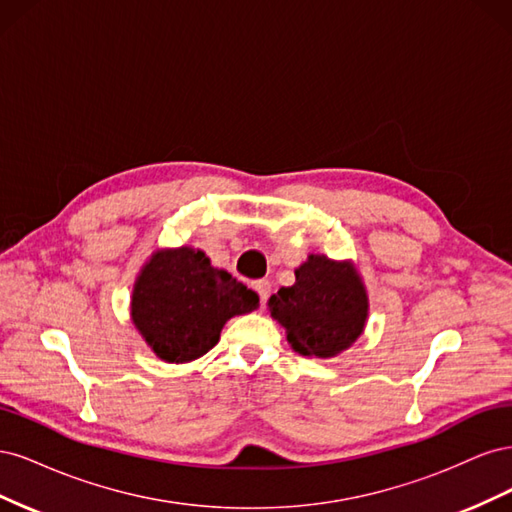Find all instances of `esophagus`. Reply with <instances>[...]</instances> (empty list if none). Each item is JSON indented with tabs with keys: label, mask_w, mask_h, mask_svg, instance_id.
Returning a JSON list of instances; mask_svg holds the SVG:
<instances>
[{
	"label": "esophagus",
	"mask_w": 512,
	"mask_h": 512,
	"mask_svg": "<svg viewBox=\"0 0 512 512\" xmlns=\"http://www.w3.org/2000/svg\"><path fill=\"white\" fill-rule=\"evenodd\" d=\"M254 290L258 292L260 303L265 305L267 299H269V294H271V284H269V280H258V282H254Z\"/></svg>",
	"instance_id": "esophagus-1"
}]
</instances>
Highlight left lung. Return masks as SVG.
I'll list each match as a JSON object with an SVG mask.
<instances>
[{"label": "left lung", "instance_id": "8db88e82", "mask_svg": "<svg viewBox=\"0 0 512 512\" xmlns=\"http://www.w3.org/2000/svg\"><path fill=\"white\" fill-rule=\"evenodd\" d=\"M271 318L286 329L294 352L316 359L348 350L365 331L369 297L352 260L309 254L294 269V284L269 299Z\"/></svg>", "mask_w": 512, "mask_h": 512}]
</instances>
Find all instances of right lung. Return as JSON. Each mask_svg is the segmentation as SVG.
<instances>
[{"instance_id":"add662e5","label":"right lung","mask_w":512,"mask_h":512,"mask_svg":"<svg viewBox=\"0 0 512 512\" xmlns=\"http://www.w3.org/2000/svg\"><path fill=\"white\" fill-rule=\"evenodd\" d=\"M258 305V294L213 267L203 250L160 247L136 275L130 318L158 359L179 365L207 354L232 316Z\"/></svg>"}]
</instances>
